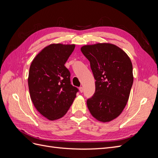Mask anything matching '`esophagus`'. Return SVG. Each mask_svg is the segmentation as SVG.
I'll list each match as a JSON object with an SVG mask.
<instances>
[{
	"instance_id": "obj_1",
	"label": "esophagus",
	"mask_w": 158,
	"mask_h": 158,
	"mask_svg": "<svg viewBox=\"0 0 158 158\" xmlns=\"http://www.w3.org/2000/svg\"><path fill=\"white\" fill-rule=\"evenodd\" d=\"M79 89H80V92L81 93H82L84 92V88L83 87H80L79 88Z\"/></svg>"
}]
</instances>
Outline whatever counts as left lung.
Wrapping results in <instances>:
<instances>
[{"mask_svg": "<svg viewBox=\"0 0 158 158\" xmlns=\"http://www.w3.org/2000/svg\"><path fill=\"white\" fill-rule=\"evenodd\" d=\"M81 51L89 61L95 80V91L87 99L88 108L98 121H111L122 113L128 100L133 84L131 60L113 44L85 45Z\"/></svg>", "mask_w": 158, "mask_h": 158, "instance_id": "obj_1", "label": "left lung"}]
</instances>
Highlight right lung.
I'll use <instances>...</instances> for the list:
<instances>
[{
	"mask_svg": "<svg viewBox=\"0 0 158 158\" xmlns=\"http://www.w3.org/2000/svg\"><path fill=\"white\" fill-rule=\"evenodd\" d=\"M74 47V45H50L31 64L28 86L31 101L49 120L63 117L79 92L71 84L70 73L64 66Z\"/></svg>",
	"mask_w": 158,
	"mask_h": 158,
	"instance_id": "right-lung-1",
	"label": "right lung"
}]
</instances>
